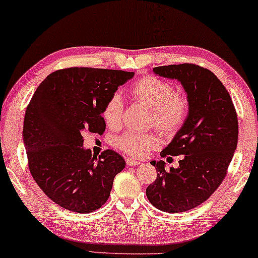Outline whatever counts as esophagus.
Listing matches in <instances>:
<instances>
[{"instance_id": "1", "label": "esophagus", "mask_w": 258, "mask_h": 258, "mask_svg": "<svg viewBox=\"0 0 258 258\" xmlns=\"http://www.w3.org/2000/svg\"><path fill=\"white\" fill-rule=\"evenodd\" d=\"M125 163H126V165H130V167H134V165L140 164L141 162L137 161V160H133V158H125Z\"/></svg>"}]
</instances>
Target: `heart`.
<instances>
[{
	"label": "heart",
	"instance_id": "heart-1",
	"mask_svg": "<svg viewBox=\"0 0 258 258\" xmlns=\"http://www.w3.org/2000/svg\"><path fill=\"white\" fill-rule=\"evenodd\" d=\"M130 100L150 109L149 124L162 133L172 135L184 124L189 114V100L184 94L176 93L175 87L155 76H144L128 88ZM123 102L112 95L102 109V117L107 125L116 129L121 125ZM161 139L155 133L128 132L116 140V147L133 157H143L148 151L160 147Z\"/></svg>",
	"mask_w": 258,
	"mask_h": 258
}]
</instances>
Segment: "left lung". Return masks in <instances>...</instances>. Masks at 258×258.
I'll return each instance as SVG.
<instances>
[{
    "label": "left lung",
    "instance_id": "left-lung-1",
    "mask_svg": "<svg viewBox=\"0 0 258 258\" xmlns=\"http://www.w3.org/2000/svg\"><path fill=\"white\" fill-rule=\"evenodd\" d=\"M157 75L178 80L188 94L189 114L162 157L182 156L177 169L165 170L153 161L157 177L147 197L165 213H183L207 201L223 182L238 141V119L223 83L209 69L192 63L154 68Z\"/></svg>",
    "mask_w": 258,
    "mask_h": 258
}]
</instances>
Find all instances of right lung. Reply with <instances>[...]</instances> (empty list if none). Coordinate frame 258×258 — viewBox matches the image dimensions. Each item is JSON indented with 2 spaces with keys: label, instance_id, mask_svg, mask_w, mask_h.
I'll use <instances>...</instances> for the list:
<instances>
[{
  "label": "right lung",
  "instance_id": "right-lung-1",
  "mask_svg": "<svg viewBox=\"0 0 258 258\" xmlns=\"http://www.w3.org/2000/svg\"><path fill=\"white\" fill-rule=\"evenodd\" d=\"M135 75L123 70L72 67L47 76L28 104L23 142L34 181L56 204L87 214L107 202L125 162L107 149L95 157L83 149V134H102V109Z\"/></svg>",
  "mask_w": 258,
  "mask_h": 258
}]
</instances>
